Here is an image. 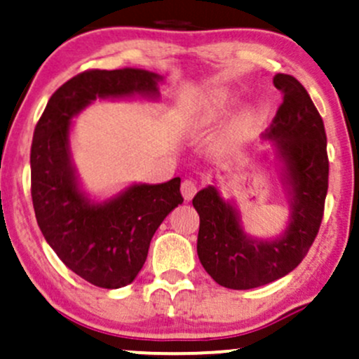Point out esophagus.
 <instances>
[{
  "label": "esophagus",
  "instance_id": "34e87169",
  "mask_svg": "<svg viewBox=\"0 0 359 359\" xmlns=\"http://www.w3.org/2000/svg\"><path fill=\"white\" fill-rule=\"evenodd\" d=\"M180 191H182V196L185 201H191L197 192V184L191 179H185L182 182V187H180Z\"/></svg>",
  "mask_w": 359,
  "mask_h": 359
}]
</instances>
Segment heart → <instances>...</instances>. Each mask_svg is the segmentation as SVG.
Segmentation results:
<instances>
[{"label": "heart", "mask_w": 359, "mask_h": 359, "mask_svg": "<svg viewBox=\"0 0 359 359\" xmlns=\"http://www.w3.org/2000/svg\"><path fill=\"white\" fill-rule=\"evenodd\" d=\"M233 133H234V135H238V137H240V135H241V128H240V125H236V126L233 128Z\"/></svg>", "instance_id": "b5f03b06"}]
</instances>
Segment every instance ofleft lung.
<instances>
[{"instance_id":"obj_1","label":"left lung","mask_w":359,"mask_h":359,"mask_svg":"<svg viewBox=\"0 0 359 359\" xmlns=\"http://www.w3.org/2000/svg\"><path fill=\"white\" fill-rule=\"evenodd\" d=\"M273 84L282 90L283 102L265 138L277 140L294 194L287 231L275 241L251 240L243 233L233 205L224 203L212 185L192 199L201 219L197 236L201 263L214 282L233 290L266 285L297 269L324 216L329 184L324 121L294 76L277 74Z\"/></svg>"}]
</instances>
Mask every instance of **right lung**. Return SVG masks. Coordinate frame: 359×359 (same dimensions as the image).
Returning a JSON list of instances; mask_svg holds the SVG:
<instances>
[{
	"label": "right lung",
	"mask_w": 359,
	"mask_h": 359,
	"mask_svg": "<svg viewBox=\"0 0 359 359\" xmlns=\"http://www.w3.org/2000/svg\"><path fill=\"white\" fill-rule=\"evenodd\" d=\"M158 79L142 69H89L52 94L35 126L30 165L39 228L64 265L96 287L133 282L155 231L184 197L175 177L158 185H131L116 199L90 204L71 165V119L96 97L156 94Z\"/></svg>",
	"instance_id": "add662e5"
}]
</instances>
